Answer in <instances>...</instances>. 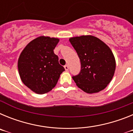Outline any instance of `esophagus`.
I'll list each match as a JSON object with an SVG mask.
<instances>
[{"label":"esophagus","instance_id":"34e87169","mask_svg":"<svg viewBox=\"0 0 133 133\" xmlns=\"http://www.w3.org/2000/svg\"><path fill=\"white\" fill-rule=\"evenodd\" d=\"M64 69H65V70H69V65H67V64H66L65 66H64Z\"/></svg>","mask_w":133,"mask_h":133}]
</instances>
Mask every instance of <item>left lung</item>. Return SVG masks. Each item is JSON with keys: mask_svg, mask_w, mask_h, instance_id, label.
Segmentation results:
<instances>
[{"mask_svg": "<svg viewBox=\"0 0 133 133\" xmlns=\"http://www.w3.org/2000/svg\"><path fill=\"white\" fill-rule=\"evenodd\" d=\"M69 41L81 61V72L72 77L77 87L89 94L105 89L116 69L115 58L109 46L92 35L71 37Z\"/></svg>", "mask_w": 133, "mask_h": 133, "instance_id": "8db88e82", "label": "left lung"}]
</instances>
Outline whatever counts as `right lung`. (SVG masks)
Masks as SVG:
<instances>
[{
    "label": "right lung",
    "instance_id": "right-lung-1",
    "mask_svg": "<svg viewBox=\"0 0 133 133\" xmlns=\"http://www.w3.org/2000/svg\"><path fill=\"white\" fill-rule=\"evenodd\" d=\"M59 39L41 36L30 41L21 52L18 69L23 83L36 94L46 93L58 82L64 69L54 53Z\"/></svg>",
    "mask_w": 133,
    "mask_h": 133
}]
</instances>
